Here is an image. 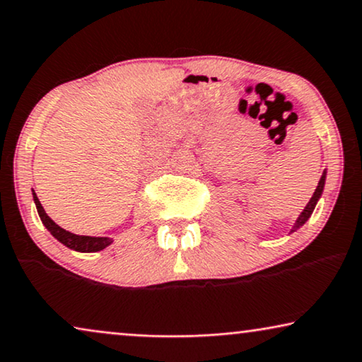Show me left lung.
<instances>
[{
  "label": "left lung",
  "mask_w": 362,
  "mask_h": 362,
  "mask_svg": "<svg viewBox=\"0 0 362 362\" xmlns=\"http://www.w3.org/2000/svg\"><path fill=\"white\" fill-rule=\"evenodd\" d=\"M325 181H326V171H323V175H321V180H320V182H318V186H316V189H315V192H313V196H311L310 202H308V204H306V207L303 209V212H301V214H300L298 219H296V222H295V226H293V229H291V232H295L296 229H300V227L303 226L305 222L310 219V216L313 214L316 202H318V199L321 197V194H323V189H325Z\"/></svg>",
  "instance_id": "obj_1"
}]
</instances>
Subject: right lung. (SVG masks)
Here are the masks:
<instances>
[{
	"label": "right lung",
	"instance_id": "right-lung-1",
	"mask_svg": "<svg viewBox=\"0 0 362 362\" xmlns=\"http://www.w3.org/2000/svg\"><path fill=\"white\" fill-rule=\"evenodd\" d=\"M33 197H34V202H36L39 217H41L42 224L46 226V229L51 232V234L56 237L61 244L69 247V249L77 250V252H98V250H103L105 247L112 244V239H108V237L77 235L66 229H62L61 226H57L56 222H54L51 217L46 214V211H44V207L41 206V202H39V199H37L36 192H33Z\"/></svg>",
	"mask_w": 362,
	"mask_h": 362
}]
</instances>
